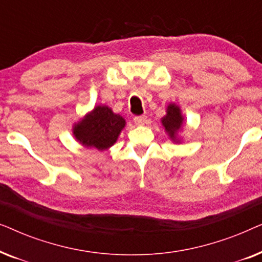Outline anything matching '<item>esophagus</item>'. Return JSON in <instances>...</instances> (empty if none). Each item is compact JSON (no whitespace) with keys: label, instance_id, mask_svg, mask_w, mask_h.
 I'll return each mask as SVG.
<instances>
[{"label":"esophagus","instance_id":"esophagus-1","mask_svg":"<svg viewBox=\"0 0 262 262\" xmlns=\"http://www.w3.org/2000/svg\"><path fill=\"white\" fill-rule=\"evenodd\" d=\"M146 121V117L145 116H139V117H135L134 118V123L136 125H143Z\"/></svg>","mask_w":262,"mask_h":262}]
</instances>
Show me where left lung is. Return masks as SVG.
<instances>
[{
  "label": "left lung",
  "mask_w": 262,
  "mask_h": 262,
  "mask_svg": "<svg viewBox=\"0 0 262 262\" xmlns=\"http://www.w3.org/2000/svg\"><path fill=\"white\" fill-rule=\"evenodd\" d=\"M182 120L184 119H182L179 107L175 105L168 106L167 116L162 119V124L171 138H175V134L182 124Z\"/></svg>",
  "instance_id": "obj_1"
}]
</instances>
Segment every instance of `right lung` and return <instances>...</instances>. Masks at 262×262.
<instances>
[{
	"instance_id": "obj_1",
	"label": "right lung",
	"mask_w": 262,
	"mask_h": 262,
	"mask_svg": "<svg viewBox=\"0 0 262 262\" xmlns=\"http://www.w3.org/2000/svg\"><path fill=\"white\" fill-rule=\"evenodd\" d=\"M124 126L123 117L114 114L107 106H98L74 127V135L83 145L103 150L116 143Z\"/></svg>"
}]
</instances>
